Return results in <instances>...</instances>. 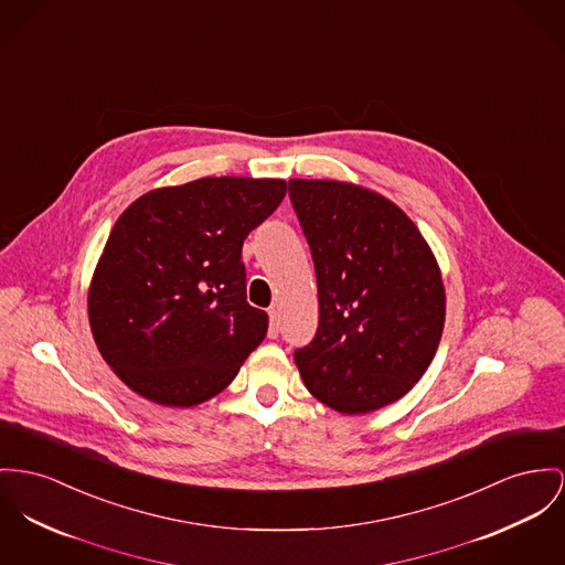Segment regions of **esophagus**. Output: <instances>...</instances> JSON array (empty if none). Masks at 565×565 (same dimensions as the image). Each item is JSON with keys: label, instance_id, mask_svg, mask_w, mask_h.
<instances>
[{"label": "esophagus", "instance_id": "1", "mask_svg": "<svg viewBox=\"0 0 565 565\" xmlns=\"http://www.w3.org/2000/svg\"><path fill=\"white\" fill-rule=\"evenodd\" d=\"M267 334H269V339H278V334H280V312H278L276 306L269 308V330H267Z\"/></svg>", "mask_w": 565, "mask_h": 565}]
</instances>
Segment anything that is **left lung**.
<instances>
[{
    "label": "left lung",
    "instance_id": "left-lung-1",
    "mask_svg": "<svg viewBox=\"0 0 565 565\" xmlns=\"http://www.w3.org/2000/svg\"><path fill=\"white\" fill-rule=\"evenodd\" d=\"M319 289V328L294 358L308 392L340 414L403 398L446 321L437 259L414 221L373 190L289 180Z\"/></svg>",
    "mask_w": 565,
    "mask_h": 565
}]
</instances>
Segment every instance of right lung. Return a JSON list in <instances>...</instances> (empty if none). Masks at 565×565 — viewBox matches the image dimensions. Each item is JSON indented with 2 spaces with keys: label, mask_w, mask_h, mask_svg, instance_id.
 I'll use <instances>...</instances> for the list:
<instances>
[{
  "label": "right lung",
  "mask_w": 565,
  "mask_h": 565,
  "mask_svg": "<svg viewBox=\"0 0 565 565\" xmlns=\"http://www.w3.org/2000/svg\"><path fill=\"white\" fill-rule=\"evenodd\" d=\"M285 192V180L201 178L151 190L117 218L87 310L100 355L139 396L194 407L262 344L269 319L246 301L242 246Z\"/></svg>",
  "instance_id": "right-lung-1"
}]
</instances>
